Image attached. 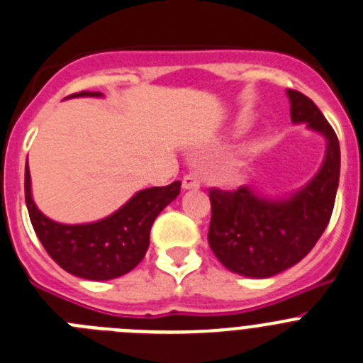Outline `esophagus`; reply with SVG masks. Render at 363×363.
I'll return each mask as SVG.
<instances>
[{
    "instance_id": "1",
    "label": "esophagus",
    "mask_w": 363,
    "mask_h": 363,
    "mask_svg": "<svg viewBox=\"0 0 363 363\" xmlns=\"http://www.w3.org/2000/svg\"><path fill=\"white\" fill-rule=\"evenodd\" d=\"M182 187L184 191H192V189H200V178L196 174H187L182 179Z\"/></svg>"
}]
</instances>
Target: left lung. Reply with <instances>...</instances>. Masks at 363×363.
Here are the masks:
<instances>
[{"label":"left lung","instance_id":"1","mask_svg":"<svg viewBox=\"0 0 363 363\" xmlns=\"http://www.w3.org/2000/svg\"><path fill=\"white\" fill-rule=\"evenodd\" d=\"M291 121L325 140L318 172L296 191L265 196L252 187L211 194L207 240L223 267L247 278H271L306 258L331 220L340 179V143L313 99L287 91Z\"/></svg>","mask_w":363,"mask_h":363}]
</instances>
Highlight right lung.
Masks as SVG:
<instances>
[{
	"instance_id": "obj_1",
	"label": "right lung",
	"mask_w": 363,
	"mask_h": 363,
	"mask_svg": "<svg viewBox=\"0 0 363 363\" xmlns=\"http://www.w3.org/2000/svg\"><path fill=\"white\" fill-rule=\"evenodd\" d=\"M72 98H104L101 92H79ZM182 182L138 191L129 201L101 220L60 223L38 209L32 198L28 163L25 165V201L45 251L62 269L92 281L114 280L133 271L149 249L150 227L179 194Z\"/></svg>"
}]
</instances>
